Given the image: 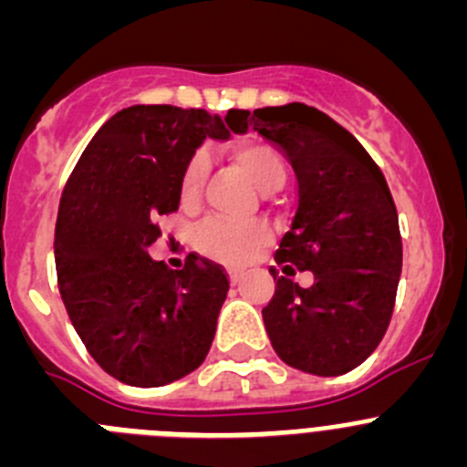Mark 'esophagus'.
Listing matches in <instances>:
<instances>
[{
    "mask_svg": "<svg viewBox=\"0 0 467 467\" xmlns=\"http://www.w3.org/2000/svg\"><path fill=\"white\" fill-rule=\"evenodd\" d=\"M241 278H243L241 271H238V269H229V280H231V283H234V285L241 283Z\"/></svg>",
    "mask_w": 467,
    "mask_h": 467,
    "instance_id": "obj_1",
    "label": "esophagus"
}]
</instances>
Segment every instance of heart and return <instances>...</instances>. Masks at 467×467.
<instances>
[{
	"instance_id": "obj_1",
	"label": "heart",
	"mask_w": 467,
	"mask_h": 467,
	"mask_svg": "<svg viewBox=\"0 0 467 467\" xmlns=\"http://www.w3.org/2000/svg\"><path fill=\"white\" fill-rule=\"evenodd\" d=\"M231 156L238 166L250 175L254 184L264 192H274L285 182V161L275 147L257 140H247L231 147ZM210 171V156L198 150L184 166L180 180V198L182 203H193L201 196L205 177ZM271 238V229L264 222H236L226 217H208L193 231V247L222 262H241L247 254Z\"/></svg>"
}]
</instances>
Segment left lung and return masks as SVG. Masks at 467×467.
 I'll return each mask as SVG.
<instances>
[{
    "label": "left lung",
    "instance_id": "left-lung-1",
    "mask_svg": "<svg viewBox=\"0 0 467 467\" xmlns=\"http://www.w3.org/2000/svg\"><path fill=\"white\" fill-rule=\"evenodd\" d=\"M234 133L257 130L287 154L296 205L275 262L285 274L313 270L299 288L271 266L275 292L262 308L280 360L317 377L356 369L381 344L402 274L398 210L381 168L353 135L317 111L290 102L231 109Z\"/></svg>",
    "mask_w": 467,
    "mask_h": 467
}]
</instances>
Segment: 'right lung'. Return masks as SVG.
Instances as JSON below:
<instances>
[{
  "mask_svg": "<svg viewBox=\"0 0 467 467\" xmlns=\"http://www.w3.org/2000/svg\"><path fill=\"white\" fill-rule=\"evenodd\" d=\"M229 121L205 109L133 105L95 133L63 189L56 274L93 360L128 386H166L208 356L229 292L220 264L189 254L180 271L154 262L159 214L180 208V180L205 138ZM231 128V126H229Z\"/></svg>",
  "mask_w": 467,
  "mask_h": 467,
  "instance_id": "obj_1",
  "label": "right lung"
}]
</instances>
